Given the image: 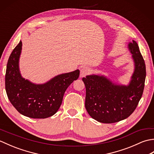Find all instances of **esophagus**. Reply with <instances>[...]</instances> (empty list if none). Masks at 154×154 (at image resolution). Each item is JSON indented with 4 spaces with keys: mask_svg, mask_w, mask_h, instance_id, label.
<instances>
[{
    "mask_svg": "<svg viewBox=\"0 0 154 154\" xmlns=\"http://www.w3.org/2000/svg\"><path fill=\"white\" fill-rule=\"evenodd\" d=\"M91 71V68L88 66H85L81 69L80 70V77H83L86 76L87 75L89 74L90 72Z\"/></svg>",
    "mask_w": 154,
    "mask_h": 154,
    "instance_id": "obj_1",
    "label": "esophagus"
}]
</instances>
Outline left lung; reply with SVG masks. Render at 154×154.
Returning a JSON list of instances; mask_svg holds the SVG:
<instances>
[{"instance_id":"left-lung-1","label":"left lung","mask_w":154,"mask_h":154,"mask_svg":"<svg viewBox=\"0 0 154 154\" xmlns=\"http://www.w3.org/2000/svg\"><path fill=\"white\" fill-rule=\"evenodd\" d=\"M134 61V72L128 86L115 85L105 77L88 75L83 78L86 88L85 108L98 122L110 124L130 116L142 96L146 79V64L138 44H128Z\"/></svg>"}]
</instances>
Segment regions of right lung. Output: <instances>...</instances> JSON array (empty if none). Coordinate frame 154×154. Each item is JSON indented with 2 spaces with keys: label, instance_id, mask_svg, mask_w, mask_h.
Segmentation results:
<instances>
[{
  "label": "right lung",
  "instance_id": "add662e5",
  "mask_svg": "<svg viewBox=\"0 0 154 154\" xmlns=\"http://www.w3.org/2000/svg\"><path fill=\"white\" fill-rule=\"evenodd\" d=\"M22 42L10 55L5 75V89L10 102L22 115L32 119H45L60 109L67 87L77 80L79 70L59 75L48 82L36 85L22 78L18 62Z\"/></svg>",
  "mask_w": 154,
  "mask_h": 154
}]
</instances>
